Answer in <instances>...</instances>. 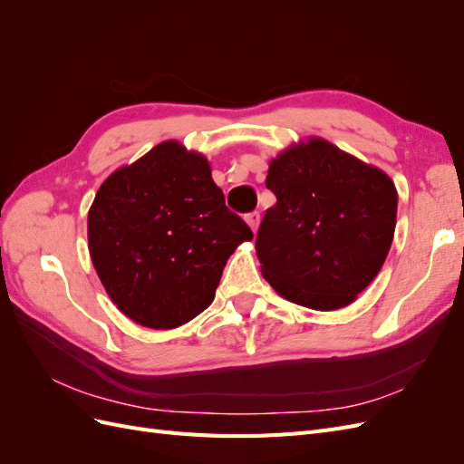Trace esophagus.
<instances>
[{"mask_svg": "<svg viewBox=\"0 0 464 464\" xmlns=\"http://www.w3.org/2000/svg\"><path fill=\"white\" fill-rule=\"evenodd\" d=\"M259 220H261V215H259V213H249V215H246V222L249 224V228L254 230V232H257Z\"/></svg>", "mask_w": 464, "mask_h": 464, "instance_id": "34e87169", "label": "esophagus"}]
</instances>
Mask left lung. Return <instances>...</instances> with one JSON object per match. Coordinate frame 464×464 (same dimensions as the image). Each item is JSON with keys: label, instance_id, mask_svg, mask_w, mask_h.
Wrapping results in <instances>:
<instances>
[{"label": "left lung", "instance_id": "obj_1", "mask_svg": "<svg viewBox=\"0 0 464 464\" xmlns=\"http://www.w3.org/2000/svg\"><path fill=\"white\" fill-rule=\"evenodd\" d=\"M256 237L261 273L280 296L319 312L356 300L382 269L397 224L391 178L325 139L294 145L269 164Z\"/></svg>", "mask_w": 464, "mask_h": 464}]
</instances>
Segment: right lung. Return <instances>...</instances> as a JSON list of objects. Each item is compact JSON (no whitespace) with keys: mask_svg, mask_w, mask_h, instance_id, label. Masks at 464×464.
I'll return each instance as SVG.
<instances>
[{"mask_svg":"<svg viewBox=\"0 0 464 464\" xmlns=\"http://www.w3.org/2000/svg\"><path fill=\"white\" fill-rule=\"evenodd\" d=\"M251 237L207 159L178 141L116 170L89 210V251L108 296L149 329H174L207 310L224 265Z\"/></svg>","mask_w":464,"mask_h":464,"instance_id":"obj_1","label":"right lung"}]
</instances>
